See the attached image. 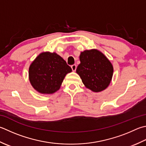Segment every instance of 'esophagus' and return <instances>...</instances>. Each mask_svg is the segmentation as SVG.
I'll use <instances>...</instances> for the list:
<instances>
[{
    "label": "esophagus",
    "instance_id": "1",
    "mask_svg": "<svg viewBox=\"0 0 146 146\" xmlns=\"http://www.w3.org/2000/svg\"><path fill=\"white\" fill-rule=\"evenodd\" d=\"M71 69H72L73 71H75L76 70V64H73L71 65Z\"/></svg>",
    "mask_w": 146,
    "mask_h": 146
}]
</instances>
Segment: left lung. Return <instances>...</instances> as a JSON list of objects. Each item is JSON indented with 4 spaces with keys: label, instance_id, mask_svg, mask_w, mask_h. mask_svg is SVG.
Returning a JSON list of instances; mask_svg holds the SVG:
<instances>
[{
    "label": "left lung",
    "instance_id": "left-lung-1",
    "mask_svg": "<svg viewBox=\"0 0 146 146\" xmlns=\"http://www.w3.org/2000/svg\"><path fill=\"white\" fill-rule=\"evenodd\" d=\"M80 60L76 73L85 87L96 92L106 89L113 73V66L106 57L98 50H87L81 52Z\"/></svg>",
    "mask_w": 146,
    "mask_h": 146
}]
</instances>
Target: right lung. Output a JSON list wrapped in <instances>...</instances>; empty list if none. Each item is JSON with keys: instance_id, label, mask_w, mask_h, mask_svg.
Instances as JSON below:
<instances>
[{"instance_id": "1", "label": "right lung", "mask_w": 146, "mask_h": 146, "mask_svg": "<svg viewBox=\"0 0 146 146\" xmlns=\"http://www.w3.org/2000/svg\"><path fill=\"white\" fill-rule=\"evenodd\" d=\"M71 71L66 62L55 52H43L31 64L29 79L38 92L52 94L59 89L65 76Z\"/></svg>"}]
</instances>
